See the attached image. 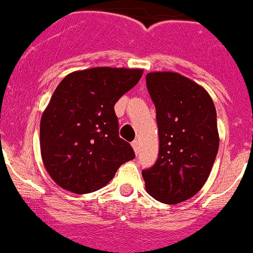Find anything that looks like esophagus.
<instances>
[{
    "instance_id": "obj_1",
    "label": "esophagus",
    "mask_w": 253,
    "mask_h": 253,
    "mask_svg": "<svg viewBox=\"0 0 253 253\" xmlns=\"http://www.w3.org/2000/svg\"><path fill=\"white\" fill-rule=\"evenodd\" d=\"M131 145H132V148H133V150H135V153H139V141H137V140H135V141H132V143H131Z\"/></svg>"
}]
</instances>
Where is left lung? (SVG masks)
Returning a JSON list of instances; mask_svg holds the SVG:
<instances>
[{"mask_svg": "<svg viewBox=\"0 0 253 253\" xmlns=\"http://www.w3.org/2000/svg\"><path fill=\"white\" fill-rule=\"evenodd\" d=\"M157 110L159 154L143 171L148 194L176 205L192 198L209 179L218 150L216 109L209 92L175 72L146 74Z\"/></svg>", "mask_w": 253, "mask_h": 253, "instance_id": "left-lung-1", "label": "left lung"}]
</instances>
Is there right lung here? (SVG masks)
Segmentation results:
<instances>
[{
	"label": "right lung",
	"mask_w": 253,
	"mask_h": 253,
	"mask_svg": "<svg viewBox=\"0 0 253 253\" xmlns=\"http://www.w3.org/2000/svg\"><path fill=\"white\" fill-rule=\"evenodd\" d=\"M143 69L97 67L65 76L40 123L42 162L60 188L87 194L105 186L121 165L135 158L118 135L114 104Z\"/></svg>",
	"instance_id": "right-lung-1"
}]
</instances>
